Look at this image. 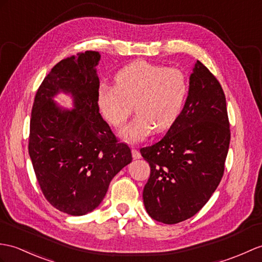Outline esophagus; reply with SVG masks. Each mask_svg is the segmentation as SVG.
Wrapping results in <instances>:
<instances>
[{"instance_id":"esophagus-1","label":"esophagus","mask_w":262,"mask_h":262,"mask_svg":"<svg viewBox=\"0 0 262 262\" xmlns=\"http://www.w3.org/2000/svg\"><path fill=\"white\" fill-rule=\"evenodd\" d=\"M132 155H133V159L134 160H139L142 157L141 153H139V151L136 148H133L132 149Z\"/></svg>"}]
</instances>
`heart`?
Returning <instances> with one entry per match:
<instances>
[{
	"label": "heart",
	"instance_id": "b5f03b06",
	"mask_svg": "<svg viewBox=\"0 0 262 262\" xmlns=\"http://www.w3.org/2000/svg\"><path fill=\"white\" fill-rule=\"evenodd\" d=\"M187 79L179 69L143 60L121 68L114 77V87L101 84L96 105L107 123L119 128L132 113L137 115L120 129L126 143H139L157 133L168 130L178 121L187 96Z\"/></svg>",
	"mask_w": 262,
	"mask_h": 262
}]
</instances>
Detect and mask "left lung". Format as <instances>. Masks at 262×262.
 I'll return each mask as SVG.
<instances>
[{"label": "left lung", "mask_w": 262, "mask_h": 262, "mask_svg": "<svg viewBox=\"0 0 262 262\" xmlns=\"http://www.w3.org/2000/svg\"><path fill=\"white\" fill-rule=\"evenodd\" d=\"M183 111L159 143L141 149L150 166L145 209L154 220L175 224L203 208L220 183L230 144L227 101L216 78L199 60Z\"/></svg>", "instance_id": "1"}]
</instances>
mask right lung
Here are the masks:
<instances>
[{
  "label": "right lung",
  "instance_id": "obj_1",
  "mask_svg": "<svg viewBox=\"0 0 262 262\" xmlns=\"http://www.w3.org/2000/svg\"><path fill=\"white\" fill-rule=\"evenodd\" d=\"M100 53L86 51L63 59L36 91L30 121L29 155L49 203L63 213L84 215L99 206L111 181L133 161L96 105ZM59 93L74 103L54 101Z\"/></svg>",
  "mask_w": 262,
  "mask_h": 262
}]
</instances>
